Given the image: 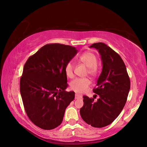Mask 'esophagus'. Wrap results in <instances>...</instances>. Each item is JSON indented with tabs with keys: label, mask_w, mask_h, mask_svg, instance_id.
<instances>
[{
	"label": "esophagus",
	"mask_w": 147,
	"mask_h": 147,
	"mask_svg": "<svg viewBox=\"0 0 147 147\" xmlns=\"http://www.w3.org/2000/svg\"><path fill=\"white\" fill-rule=\"evenodd\" d=\"M82 96L78 94H75V99H78V98H81Z\"/></svg>",
	"instance_id": "1"
}]
</instances>
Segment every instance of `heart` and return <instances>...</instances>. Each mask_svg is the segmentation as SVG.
I'll list each match as a JSON object with an SVG mask.
<instances>
[{
    "mask_svg": "<svg viewBox=\"0 0 147 147\" xmlns=\"http://www.w3.org/2000/svg\"><path fill=\"white\" fill-rule=\"evenodd\" d=\"M78 60L87 67L86 73L95 77L98 74V70L97 58L91 52H86L78 56ZM74 64L72 61H69L65 67V73L68 78H73L74 76ZM91 84V80L88 78H76L70 83V88L77 93H82L88 89Z\"/></svg>",
    "mask_w": 147,
    "mask_h": 147,
    "instance_id": "b5f03b06",
    "label": "heart"
}]
</instances>
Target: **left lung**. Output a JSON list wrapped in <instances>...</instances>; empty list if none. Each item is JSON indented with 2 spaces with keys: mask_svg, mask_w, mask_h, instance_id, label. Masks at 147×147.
Here are the masks:
<instances>
[{
  "mask_svg": "<svg viewBox=\"0 0 147 147\" xmlns=\"http://www.w3.org/2000/svg\"><path fill=\"white\" fill-rule=\"evenodd\" d=\"M90 48L97 49L102 61V71L96 88L93 89L96 101L84 96L80 113L83 120L94 128H102L113 123L125 105L130 89V80L121 57L104 43H96ZM94 98V96H93Z\"/></svg>",
  "mask_w": 147,
  "mask_h": 147,
  "instance_id": "1",
  "label": "left lung"
}]
</instances>
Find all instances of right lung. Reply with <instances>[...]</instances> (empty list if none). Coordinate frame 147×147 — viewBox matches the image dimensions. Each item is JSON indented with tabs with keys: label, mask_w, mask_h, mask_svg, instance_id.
<instances>
[{
	"label": "right lung",
	"mask_w": 147,
	"mask_h": 147,
	"mask_svg": "<svg viewBox=\"0 0 147 147\" xmlns=\"http://www.w3.org/2000/svg\"><path fill=\"white\" fill-rule=\"evenodd\" d=\"M78 50L59 43L47 44L27 59L20 79L24 110L32 123L43 130L60 125L65 111L74 100V91H66V64Z\"/></svg>",
	"instance_id": "add662e5"
}]
</instances>
